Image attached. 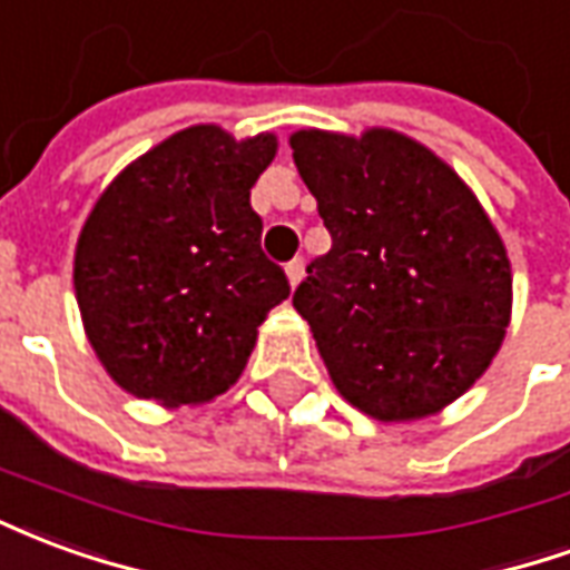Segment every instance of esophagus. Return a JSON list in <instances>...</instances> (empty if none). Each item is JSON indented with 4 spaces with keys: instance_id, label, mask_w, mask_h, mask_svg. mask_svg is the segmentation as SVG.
Wrapping results in <instances>:
<instances>
[{
    "instance_id": "esophagus-1",
    "label": "esophagus",
    "mask_w": 570,
    "mask_h": 570,
    "mask_svg": "<svg viewBox=\"0 0 570 570\" xmlns=\"http://www.w3.org/2000/svg\"><path fill=\"white\" fill-rule=\"evenodd\" d=\"M302 277H305V262L293 259L286 265V281H289V286H296Z\"/></svg>"
}]
</instances>
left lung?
I'll use <instances>...</instances> for the list:
<instances>
[{
    "label": "left lung",
    "mask_w": 570,
    "mask_h": 570,
    "mask_svg": "<svg viewBox=\"0 0 570 570\" xmlns=\"http://www.w3.org/2000/svg\"><path fill=\"white\" fill-rule=\"evenodd\" d=\"M289 146L333 235L293 293L330 379L372 419H428L489 370L510 326L498 228L464 179L406 134L308 128Z\"/></svg>",
    "instance_id": "8db88e82"
}]
</instances>
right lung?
Here are the masks:
<instances>
[{
  "instance_id": "1",
  "label": "right lung",
  "mask_w": 570,
  "mask_h": 570,
  "mask_svg": "<svg viewBox=\"0 0 570 570\" xmlns=\"http://www.w3.org/2000/svg\"><path fill=\"white\" fill-rule=\"evenodd\" d=\"M274 151V134L235 140L195 125L128 164L97 198L72 284L88 342L128 394L198 406L240 379L262 321L289 296L249 207Z\"/></svg>"
}]
</instances>
